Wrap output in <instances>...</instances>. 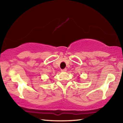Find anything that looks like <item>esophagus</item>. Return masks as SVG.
Instances as JSON below:
<instances>
[{
	"mask_svg": "<svg viewBox=\"0 0 123 123\" xmlns=\"http://www.w3.org/2000/svg\"><path fill=\"white\" fill-rule=\"evenodd\" d=\"M67 71V69L66 68H64L63 69H61V72H66Z\"/></svg>",
	"mask_w": 123,
	"mask_h": 123,
	"instance_id": "esophagus-1",
	"label": "esophagus"
}]
</instances>
